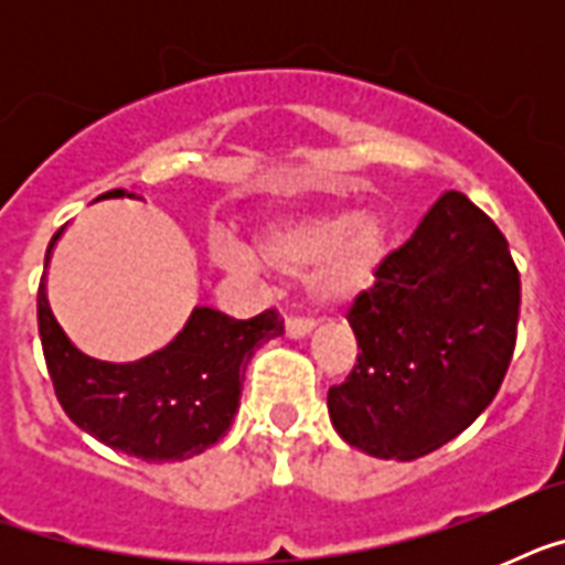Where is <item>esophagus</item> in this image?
<instances>
[{
  "label": "esophagus",
  "mask_w": 565,
  "mask_h": 565,
  "mask_svg": "<svg viewBox=\"0 0 565 565\" xmlns=\"http://www.w3.org/2000/svg\"><path fill=\"white\" fill-rule=\"evenodd\" d=\"M310 331H313V319H305V317L287 319V337H292V340H301V337H308Z\"/></svg>",
  "instance_id": "obj_1"
}]
</instances>
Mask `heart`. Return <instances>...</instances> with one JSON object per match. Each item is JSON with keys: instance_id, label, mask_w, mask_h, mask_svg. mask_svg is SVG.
Segmentation results:
<instances>
[{"instance_id": "heart-1", "label": "heart", "mask_w": 565, "mask_h": 565, "mask_svg": "<svg viewBox=\"0 0 565 565\" xmlns=\"http://www.w3.org/2000/svg\"><path fill=\"white\" fill-rule=\"evenodd\" d=\"M386 225L375 211H326L296 213L266 225L257 248L269 266L281 273L308 269V287L319 301H349L372 281L384 257ZM216 260L234 273H252L255 257L237 243L216 248Z\"/></svg>"}]
</instances>
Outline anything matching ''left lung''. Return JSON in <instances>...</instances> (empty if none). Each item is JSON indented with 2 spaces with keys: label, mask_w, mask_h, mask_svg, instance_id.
Here are the masks:
<instances>
[{
  "label": "left lung",
  "mask_w": 565,
  "mask_h": 565,
  "mask_svg": "<svg viewBox=\"0 0 565 565\" xmlns=\"http://www.w3.org/2000/svg\"><path fill=\"white\" fill-rule=\"evenodd\" d=\"M519 305V269L499 225L463 193L439 195L349 308L361 354L328 390L337 434L381 460L446 446L499 393Z\"/></svg>",
  "instance_id": "left-lung-1"
}]
</instances>
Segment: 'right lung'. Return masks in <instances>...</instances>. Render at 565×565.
<instances>
[{
    "instance_id": "1",
    "label": "right lung",
    "mask_w": 565,
    "mask_h": 565,
    "mask_svg": "<svg viewBox=\"0 0 565 565\" xmlns=\"http://www.w3.org/2000/svg\"><path fill=\"white\" fill-rule=\"evenodd\" d=\"M137 199L108 190L99 199ZM57 228L46 248L52 257ZM46 278V275H43ZM38 328L46 370L66 416L105 446L146 463L188 460L220 443L239 407L243 375L260 343L284 334L278 310L252 319L195 308L188 326L161 352L135 363L96 361L70 343L52 317L46 284L38 290Z\"/></svg>"
}]
</instances>
